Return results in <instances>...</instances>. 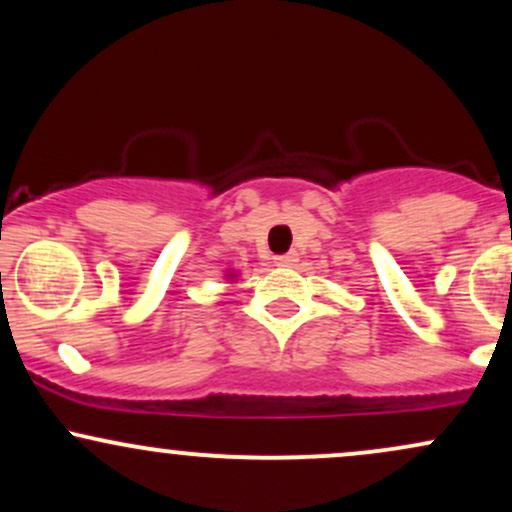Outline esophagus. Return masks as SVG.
<instances>
[{
    "instance_id": "1",
    "label": "esophagus",
    "mask_w": 512,
    "mask_h": 512,
    "mask_svg": "<svg viewBox=\"0 0 512 512\" xmlns=\"http://www.w3.org/2000/svg\"><path fill=\"white\" fill-rule=\"evenodd\" d=\"M274 260H276V264H279V267H293V264L298 262V255H296V252H286V255L274 257Z\"/></svg>"
}]
</instances>
